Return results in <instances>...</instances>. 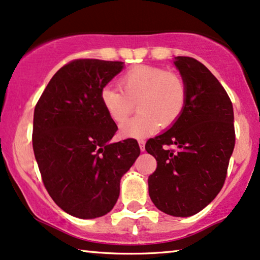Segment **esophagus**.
Wrapping results in <instances>:
<instances>
[{
	"mask_svg": "<svg viewBox=\"0 0 260 260\" xmlns=\"http://www.w3.org/2000/svg\"><path fill=\"white\" fill-rule=\"evenodd\" d=\"M138 143H139L140 150L141 151H145V141L144 140H139V141H138Z\"/></svg>",
	"mask_w": 260,
	"mask_h": 260,
	"instance_id": "1",
	"label": "esophagus"
}]
</instances>
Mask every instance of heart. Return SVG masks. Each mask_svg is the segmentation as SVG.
<instances>
[{
  "instance_id": "obj_1",
  "label": "heart",
  "mask_w": 260,
  "mask_h": 260,
  "mask_svg": "<svg viewBox=\"0 0 260 260\" xmlns=\"http://www.w3.org/2000/svg\"><path fill=\"white\" fill-rule=\"evenodd\" d=\"M119 88L105 86L100 92L103 109L114 122L120 123L133 112L138 113L121 126L123 137L143 138L159 126L168 128L178 121L188 101V85L177 72L152 65H136L119 78Z\"/></svg>"
}]
</instances>
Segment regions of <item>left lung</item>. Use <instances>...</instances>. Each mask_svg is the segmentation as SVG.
Returning <instances> with one entry per match:
<instances>
[{
	"label": "left lung",
	"instance_id": "8db88e82",
	"mask_svg": "<svg viewBox=\"0 0 260 260\" xmlns=\"http://www.w3.org/2000/svg\"><path fill=\"white\" fill-rule=\"evenodd\" d=\"M188 85V101L176 123L145 145L157 160L148 193L159 210L186 217L199 213L222 189L235 145L230 96L215 76L191 57H176ZM175 146V150L168 148Z\"/></svg>",
	"mask_w": 260,
	"mask_h": 260
}]
</instances>
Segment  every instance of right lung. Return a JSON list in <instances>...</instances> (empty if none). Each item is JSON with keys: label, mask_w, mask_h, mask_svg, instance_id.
<instances>
[{"label": "right lung", "mask_w": 260, "mask_h": 260, "mask_svg": "<svg viewBox=\"0 0 260 260\" xmlns=\"http://www.w3.org/2000/svg\"><path fill=\"white\" fill-rule=\"evenodd\" d=\"M122 61L75 59L55 72L34 109L33 151L55 205L79 219L106 215L140 154L136 139L110 143L117 126L100 92Z\"/></svg>", "instance_id": "add662e5"}]
</instances>
